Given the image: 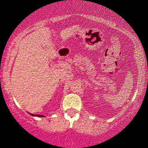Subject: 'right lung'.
Here are the masks:
<instances>
[{"instance_id":"right-lung-1","label":"right lung","mask_w":148,"mask_h":148,"mask_svg":"<svg viewBox=\"0 0 148 148\" xmlns=\"http://www.w3.org/2000/svg\"><path fill=\"white\" fill-rule=\"evenodd\" d=\"M30 114H31V115H32V116H36V117H44V116H43V115H41V114H31V113H29Z\"/></svg>"}]
</instances>
